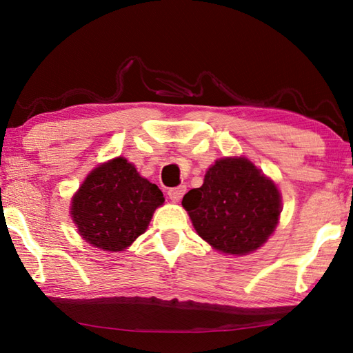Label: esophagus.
<instances>
[{"mask_svg": "<svg viewBox=\"0 0 353 353\" xmlns=\"http://www.w3.org/2000/svg\"><path fill=\"white\" fill-rule=\"evenodd\" d=\"M185 192H186V186L185 185H179V186H176V188L168 190V197L172 201H179V200L183 197Z\"/></svg>", "mask_w": 353, "mask_h": 353, "instance_id": "1", "label": "esophagus"}]
</instances>
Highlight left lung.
<instances>
[{"mask_svg":"<svg viewBox=\"0 0 353 353\" xmlns=\"http://www.w3.org/2000/svg\"><path fill=\"white\" fill-rule=\"evenodd\" d=\"M182 205L197 234L229 254L256 250L273 234L281 214L276 185L244 157L216 161Z\"/></svg>","mask_w":353,"mask_h":353,"instance_id":"1","label":"left lung"}]
</instances>
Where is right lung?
<instances>
[{
	"label": "right lung",
	"mask_w": 353,
	"mask_h": 353,
	"mask_svg": "<svg viewBox=\"0 0 353 353\" xmlns=\"http://www.w3.org/2000/svg\"><path fill=\"white\" fill-rule=\"evenodd\" d=\"M163 194L137 168L117 157L95 168L72 199L71 214L89 244L109 252L129 247L144 234Z\"/></svg>",
	"instance_id": "add662e5"
}]
</instances>
